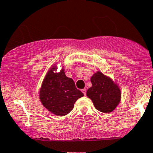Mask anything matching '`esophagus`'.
<instances>
[{
	"instance_id": "1",
	"label": "esophagus",
	"mask_w": 153,
	"mask_h": 153,
	"mask_svg": "<svg viewBox=\"0 0 153 153\" xmlns=\"http://www.w3.org/2000/svg\"><path fill=\"white\" fill-rule=\"evenodd\" d=\"M82 92H83V94L84 95H86V93H87V89H82Z\"/></svg>"
}]
</instances>
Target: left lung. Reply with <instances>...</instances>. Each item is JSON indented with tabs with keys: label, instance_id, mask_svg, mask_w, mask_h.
Segmentation results:
<instances>
[{
	"label": "left lung",
	"instance_id": "obj_1",
	"mask_svg": "<svg viewBox=\"0 0 153 153\" xmlns=\"http://www.w3.org/2000/svg\"><path fill=\"white\" fill-rule=\"evenodd\" d=\"M91 87L87 91L97 110L104 113L112 112L121 100L120 87L111 78L101 71H97L91 77Z\"/></svg>",
	"mask_w": 153,
	"mask_h": 153
}]
</instances>
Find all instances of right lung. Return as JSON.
I'll return each instance as SVG.
<instances>
[{
    "mask_svg": "<svg viewBox=\"0 0 153 153\" xmlns=\"http://www.w3.org/2000/svg\"><path fill=\"white\" fill-rule=\"evenodd\" d=\"M56 66L46 73L39 91V98L45 108L59 116H64L72 110L74 103L84 96L77 89L72 79L66 76L64 69L54 72Z\"/></svg>",
    "mask_w": 153,
    "mask_h": 153,
    "instance_id": "right-lung-1",
    "label": "right lung"
}]
</instances>
